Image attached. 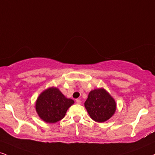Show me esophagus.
Wrapping results in <instances>:
<instances>
[{
  "mask_svg": "<svg viewBox=\"0 0 155 155\" xmlns=\"http://www.w3.org/2000/svg\"><path fill=\"white\" fill-rule=\"evenodd\" d=\"M76 104H78V105H79V104H81V100H79V99H76Z\"/></svg>",
  "mask_w": 155,
  "mask_h": 155,
  "instance_id": "34e87169",
  "label": "esophagus"
}]
</instances>
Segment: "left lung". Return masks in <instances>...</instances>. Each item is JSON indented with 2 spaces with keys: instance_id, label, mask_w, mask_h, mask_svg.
<instances>
[{
  "instance_id": "1",
  "label": "left lung",
  "mask_w": 155,
  "mask_h": 155,
  "mask_svg": "<svg viewBox=\"0 0 155 155\" xmlns=\"http://www.w3.org/2000/svg\"><path fill=\"white\" fill-rule=\"evenodd\" d=\"M84 106L90 118L98 123L109 120L116 110L115 100L104 88L90 91Z\"/></svg>"
}]
</instances>
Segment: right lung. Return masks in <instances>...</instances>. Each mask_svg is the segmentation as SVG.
<instances>
[{
  "label": "right lung",
  "instance_id": "add662e5",
  "mask_svg": "<svg viewBox=\"0 0 155 155\" xmlns=\"http://www.w3.org/2000/svg\"><path fill=\"white\" fill-rule=\"evenodd\" d=\"M74 103V100L66 97L58 88L52 87L38 96L35 110L38 116L45 122L55 124L64 118L67 110Z\"/></svg>",
  "mask_w": 155,
  "mask_h": 155
}]
</instances>
